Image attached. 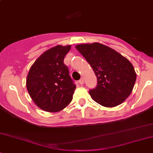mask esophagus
Returning a JSON list of instances; mask_svg holds the SVG:
<instances>
[{
    "mask_svg": "<svg viewBox=\"0 0 153 153\" xmlns=\"http://www.w3.org/2000/svg\"><path fill=\"white\" fill-rule=\"evenodd\" d=\"M79 83L80 85H82L83 83H84V78H83V77H82V78L79 80Z\"/></svg>",
    "mask_w": 153,
    "mask_h": 153,
    "instance_id": "1",
    "label": "esophagus"
}]
</instances>
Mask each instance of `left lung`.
I'll use <instances>...</instances> for the list:
<instances>
[{
	"mask_svg": "<svg viewBox=\"0 0 153 153\" xmlns=\"http://www.w3.org/2000/svg\"><path fill=\"white\" fill-rule=\"evenodd\" d=\"M97 77V86L89 94L93 100L106 108L118 106L133 91L136 73L131 62L113 48L100 43L76 45Z\"/></svg>",
	"mask_w": 153,
	"mask_h": 153,
	"instance_id": "left-lung-1",
	"label": "left lung"
}]
</instances>
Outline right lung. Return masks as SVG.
Here are the masks:
<instances>
[{
  "label": "right lung",
  "instance_id": "obj_1",
  "mask_svg": "<svg viewBox=\"0 0 153 153\" xmlns=\"http://www.w3.org/2000/svg\"><path fill=\"white\" fill-rule=\"evenodd\" d=\"M71 48V45L52 47L42 53L30 68L26 88L33 102L43 111H62L73 99L76 85L63 62Z\"/></svg>",
  "mask_w": 153,
  "mask_h": 153
}]
</instances>
